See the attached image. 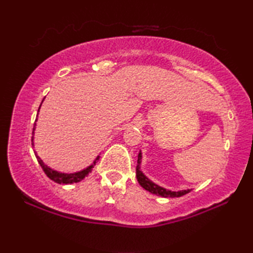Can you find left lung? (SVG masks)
<instances>
[{
  "label": "left lung",
  "instance_id": "obj_1",
  "mask_svg": "<svg viewBox=\"0 0 253 253\" xmlns=\"http://www.w3.org/2000/svg\"><path fill=\"white\" fill-rule=\"evenodd\" d=\"M140 163H142V152L139 151L138 153V160H137V166H136V177L137 181H138L139 185L142 186L145 190L151 192L152 194H155L158 196H162V198H179V196H183L187 193H190L191 190H182V191H170V190H166V188L162 187L157 184L151 181L146 175H145L142 169H140Z\"/></svg>",
  "mask_w": 253,
  "mask_h": 253
}]
</instances>
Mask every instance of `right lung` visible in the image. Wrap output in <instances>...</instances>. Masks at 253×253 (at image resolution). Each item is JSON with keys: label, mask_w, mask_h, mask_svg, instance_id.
Returning <instances> with one entry per match:
<instances>
[{"label": "right lung", "mask_w": 253, "mask_h": 253, "mask_svg": "<svg viewBox=\"0 0 253 253\" xmlns=\"http://www.w3.org/2000/svg\"><path fill=\"white\" fill-rule=\"evenodd\" d=\"M42 102H43V100H42ZM42 105V104H41ZM41 105H40V107H41ZM39 110H40V108H39ZM39 110H38V114H39ZM38 121V118L36 119V122ZM34 130H36V124H34V127H33V136H32V146L34 147V142H33V139H34ZM34 154H36V157H37V160H38V162H39V164L41 165V168H42V169L44 170V173L46 174V176H48L50 179H52L53 182H55V183H58V184H72V183H78V182H80V181H83V179L87 176V175L91 172L92 170V169H93V166L96 165V163L98 162V160H99V156H97L96 157V160L92 162V164L91 165H89L88 168H85V169H81V170H79V172H75V173H62V172H58V170H55V169H51V168H49L48 165H45L44 163H43V161L41 160V158L38 156V154H37V152L34 151Z\"/></svg>", "instance_id": "1"}]
</instances>
